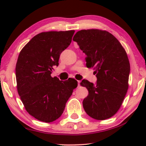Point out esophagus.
Returning <instances> with one entry per match:
<instances>
[{"instance_id":"obj_1","label":"esophagus","mask_w":146,"mask_h":146,"mask_svg":"<svg viewBox=\"0 0 146 146\" xmlns=\"http://www.w3.org/2000/svg\"><path fill=\"white\" fill-rule=\"evenodd\" d=\"M80 82H81L80 81H78V86H80Z\"/></svg>"}]
</instances>
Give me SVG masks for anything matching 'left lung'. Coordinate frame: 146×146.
<instances>
[{"mask_svg": "<svg viewBox=\"0 0 146 146\" xmlns=\"http://www.w3.org/2000/svg\"><path fill=\"white\" fill-rule=\"evenodd\" d=\"M86 55L88 68H93L96 84L83 80L88 95L83 100L88 115L104 120L115 114L128 89L130 65L125 50L114 36L99 29L81 30L73 38Z\"/></svg>", "mask_w": 146, "mask_h": 146, "instance_id": "8db88e82", "label": "left lung"}]
</instances>
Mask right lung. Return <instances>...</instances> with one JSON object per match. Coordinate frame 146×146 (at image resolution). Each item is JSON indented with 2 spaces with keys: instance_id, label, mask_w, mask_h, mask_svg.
I'll return each mask as SVG.
<instances>
[{
  "instance_id": "1",
  "label": "right lung",
  "mask_w": 146,
  "mask_h": 146,
  "mask_svg": "<svg viewBox=\"0 0 146 146\" xmlns=\"http://www.w3.org/2000/svg\"><path fill=\"white\" fill-rule=\"evenodd\" d=\"M74 31L38 34L23 49L16 65L17 90L27 112L50 123L59 118L78 86L74 78L60 81L51 76L60 54L68 47Z\"/></svg>"
}]
</instances>
